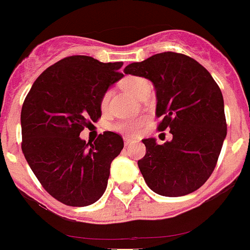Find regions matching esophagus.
I'll list each match as a JSON object with an SVG mask.
<instances>
[{
  "label": "esophagus",
  "instance_id": "esophagus-1",
  "mask_svg": "<svg viewBox=\"0 0 250 250\" xmlns=\"http://www.w3.org/2000/svg\"><path fill=\"white\" fill-rule=\"evenodd\" d=\"M125 146H128V145H130V144H133V143H134V140L133 139H129V138H125Z\"/></svg>",
  "mask_w": 250,
  "mask_h": 250
}]
</instances>
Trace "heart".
I'll list each match as a JSON object with an SVG mask.
<instances>
[{"label": "heart", "instance_id": "obj_1", "mask_svg": "<svg viewBox=\"0 0 250 250\" xmlns=\"http://www.w3.org/2000/svg\"><path fill=\"white\" fill-rule=\"evenodd\" d=\"M121 85H122V88L125 89V90H127L128 93H130L134 96L142 95V93L145 89L150 88L149 82H147L146 79L137 76L125 77V78L121 82ZM108 100H110V91H106L100 100L101 110H106V108H107ZM145 121L146 120H145L144 117L127 118V120H123L121 121V122H118L117 125H115V129L125 135H135L140 129H142L143 125H145Z\"/></svg>", "mask_w": 250, "mask_h": 250}]
</instances>
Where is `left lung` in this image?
Wrapping results in <instances>:
<instances>
[{
	"instance_id": "8db88e82",
	"label": "left lung",
	"mask_w": 250,
	"mask_h": 250,
	"mask_svg": "<svg viewBox=\"0 0 250 250\" xmlns=\"http://www.w3.org/2000/svg\"><path fill=\"white\" fill-rule=\"evenodd\" d=\"M125 73L154 84L157 129L173 137L162 145L143 139L146 154L138 166L147 187L164 197L195 192L211 176L227 134L219 85L199 62L169 51L128 64Z\"/></svg>"
}]
</instances>
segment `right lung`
<instances>
[{"label": "right lung", "instance_id": "add662e5", "mask_svg": "<svg viewBox=\"0 0 250 250\" xmlns=\"http://www.w3.org/2000/svg\"><path fill=\"white\" fill-rule=\"evenodd\" d=\"M122 66L69 56L43 71L24 100V156L46 192L69 207H88L103 197L111 162L123 149L117 133L105 132L94 143L79 137L101 117V98L123 77Z\"/></svg>", "mask_w": 250, "mask_h": 250}]
</instances>
